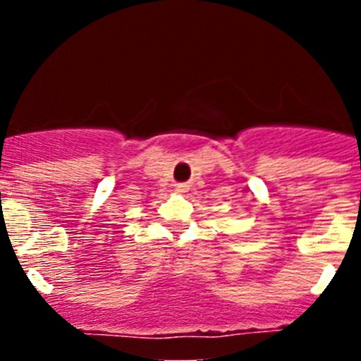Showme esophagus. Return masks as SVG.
Returning <instances> with one entry per match:
<instances>
[{"label":"esophagus","instance_id":"obj_1","mask_svg":"<svg viewBox=\"0 0 361 361\" xmlns=\"http://www.w3.org/2000/svg\"><path fill=\"white\" fill-rule=\"evenodd\" d=\"M175 190H177V191H186L188 186H186V184H175Z\"/></svg>","mask_w":361,"mask_h":361}]
</instances>
